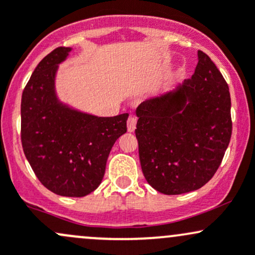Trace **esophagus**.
Returning a JSON list of instances; mask_svg holds the SVG:
<instances>
[{
	"label": "esophagus",
	"mask_w": 255,
	"mask_h": 255,
	"mask_svg": "<svg viewBox=\"0 0 255 255\" xmlns=\"http://www.w3.org/2000/svg\"><path fill=\"white\" fill-rule=\"evenodd\" d=\"M136 123H137V119L135 117H130L128 119V132H132L136 128Z\"/></svg>",
	"instance_id": "obj_1"
}]
</instances>
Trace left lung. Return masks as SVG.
<instances>
[{
    "mask_svg": "<svg viewBox=\"0 0 255 255\" xmlns=\"http://www.w3.org/2000/svg\"><path fill=\"white\" fill-rule=\"evenodd\" d=\"M197 56L192 78L136 109L142 172L164 194L204 186L218 170L231 138L229 86L204 52Z\"/></svg>",
    "mask_w": 255,
    "mask_h": 255,
    "instance_id": "1",
    "label": "left lung"
}]
</instances>
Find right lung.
I'll list each match as a JSON object with an SVG mask.
<instances>
[{
  "label": "right lung",
  "instance_id": "1",
  "mask_svg": "<svg viewBox=\"0 0 255 255\" xmlns=\"http://www.w3.org/2000/svg\"><path fill=\"white\" fill-rule=\"evenodd\" d=\"M72 47H58L35 68L21 96V144L40 182L53 193L84 197L102 182L112 147L128 114L97 117L59 100L56 76Z\"/></svg>",
  "mask_w": 255,
  "mask_h": 255
}]
</instances>
